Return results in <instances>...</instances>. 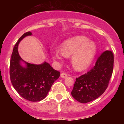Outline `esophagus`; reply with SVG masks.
Masks as SVG:
<instances>
[{"label": "esophagus", "mask_w": 124, "mask_h": 124, "mask_svg": "<svg viewBox=\"0 0 124 124\" xmlns=\"http://www.w3.org/2000/svg\"><path fill=\"white\" fill-rule=\"evenodd\" d=\"M67 77V75L66 74V73H62V74H61V77L62 78H65Z\"/></svg>", "instance_id": "34e87169"}]
</instances>
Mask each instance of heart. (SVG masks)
<instances>
[{"label":"heart","mask_w":124,"mask_h":124,"mask_svg":"<svg viewBox=\"0 0 124 124\" xmlns=\"http://www.w3.org/2000/svg\"><path fill=\"white\" fill-rule=\"evenodd\" d=\"M96 53V45L84 36H77L65 41L61 46V51L56 50L54 58L62 62L64 57L72 56V64L77 70L87 68L93 60Z\"/></svg>","instance_id":"obj_1"}]
</instances>
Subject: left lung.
<instances>
[{"label": "left lung", "instance_id": "left-lung-1", "mask_svg": "<svg viewBox=\"0 0 124 124\" xmlns=\"http://www.w3.org/2000/svg\"><path fill=\"white\" fill-rule=\"evenodd\" d=\"M113 62L112 52H104L91 70L76 78L72 96L81 103H87L100 97L108 87L112 75Z\"/></svg>", "mask_w": 124, "mask_h": 124}]
</instances>
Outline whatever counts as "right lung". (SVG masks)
<instances>
[{"mask_svg":"<svg viewBox=\"0 0 124 124\" xmlns=\"http://www.w3.org/2000/svg\"><path fill=\"white\" fill-rule=\"evenodd\" d=\"M32 34L31 32L24 33L15 45L11 58L9 74L13 87L22 97L32 102H38L46 98L60 73L46 62L33 64L21 58L18 52L19 43Z\"/></svg>","mask_w":124,"mask_h":124,"instance_id":"right-lung-1","label":"right lung"}]
</instances>
